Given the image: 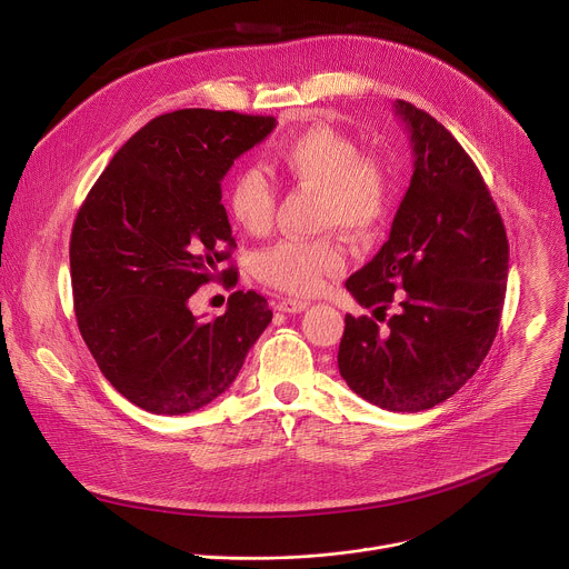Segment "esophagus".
<instances>
[{"label": "esophagus", "instance_id": "esophagus-1", "mask_svg": "<svg viewBox=\"0 0 569 569\" xmlns=\"http://www.w3.org/2000/svg\"><path fill=\"white\" fill-rule=\"evenodd\" d=\"M306 308H308V301H299V299H281V301H277V310L288 312V315L303 312Z\"/></svg>", "mask_w": 569, "mask_h": 569}]
</instances>
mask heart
I'll return each mask as SVG.
<instances>
[{"instance_id":"obj_1","label":"heart","mask_w":569,"mask_h":569,"mask_svg":"<svg viewBox=\"0 0 569 569\" xmlns=\"http://www.w3.org/2000/svg\"><path fill=\"white\" fill-rule=\"evenodd\" d=\"M277 167L295 182L319 189V224L339 227L356 237L371 234L391 209L393 182L389 167L328 124L286 136L274 147ZM277 191L257 167L232 171L227 207L232 222L248 234L272 224ZM345 266V248L335 237L279 239L254 257V274L290 295H317L328 277Z\"/></svg>"}]
</instances>
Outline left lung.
Masks as SVG:
<instances>
[{
    "instance_id": "1",
    "label": "left lung",
    "mask_w": 569,
    "mask_h": 569,
    "mask_svg": "<svg viewBox=\"0 0 569 569\" xmlns=\"http://www.w3.org/2000/svg\"><path fill=\"white\" fill-rule=\"evenodd\" d=\"M411 133L413 176L378 254L345 288L387 330L345 317L339 371L353 393L398 413L431 409L472 378L497 337L508 237L492 196L453 133L396 101ZM380 321V319H378Z\"/></svg>"
}]
</instances>
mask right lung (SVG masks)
Returning a JSON list of instances; mask_svg holds the SVG:
<instances>
[{
	"label": "right lung",
	"mask_w": 569,
	"mask_h": 569,
	"mask_svg": "<svg viewBox=\"0 0 569 569\" xmlns=\"http://www.w3.org/2000/svg\"><path fill=\"white\" fill-rule=\"evenodd\" d=\"M274 124L216 110L156 116L116 151L77 213L79 332L116 391L149 413L182 416L216 400L272 321L254 290L232 292L213 321H198L189 301L209 281L237 283V268H222L237 248L222 178Z\"/></svg>",
	"instance_id": "1"
}]
</instances>
